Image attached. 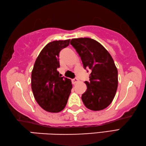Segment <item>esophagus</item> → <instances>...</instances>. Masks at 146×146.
<instances>
[{
  "label": "esophagus",
  "mask_w": 146,
  "mask_h": 146,
  "mask_svg": "<svg viewBox=\"0 0 146 146\" xmlns=\"http://www.w3.org/2000/svg\"><path fill=\"white\" fill-rule=\"evenodd\" d=\"M72 81L73 84H76V83H77L78 82H79V80L77 78H75L74 79H73V80H72Z\"/></svg>",
  "instance_id": "34e87169"
}]
</instances>
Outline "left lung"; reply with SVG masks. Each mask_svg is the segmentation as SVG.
<instances>
[{"instance_id":"8db88e82","label":"left lung","mask_w":146,"mask_h":146,"mask_svg":"<svg viewBox=\"0 0 146 146\" xmlns=\"http://www.w3.org/2000/svg\"><path fill=\"white\" fill-rule=\"evenodd\" d=\"M81 57L85 69H90V81L81 99L86 108L102 110L111 103L118 86V71L113 58L105 48L89 38H74L70 41Z\"/></svg>"}]
</instances>
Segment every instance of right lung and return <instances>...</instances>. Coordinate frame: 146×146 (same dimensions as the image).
<instances>
[{
  "mask_svg": "<svg viewBox=\"0 0 146 146\" xmlns=\"http://www.w3.org/2000/svg\"><path fill=\"white\" fill-rule=\"evenodd\" d=\"M70 40L53 41L46 45L35 61L31 73V88L35 100L44 110L58 113L65 108L72 88L71 80L61 77L59 54Z\"/></svg>",
  "mask_w": 146,
  "mask_h": 146,
  "instance_id": "right-lung-1",
  "label": "right lung"
}]
</instances>
